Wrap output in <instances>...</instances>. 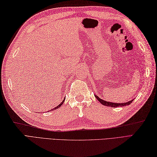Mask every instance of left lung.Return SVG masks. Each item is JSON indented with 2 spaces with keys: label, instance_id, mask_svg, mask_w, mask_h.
Wrapping results in <instances>:
<instances>
[{
  "label": "left lung",
  "instance_id": "1",
  "mask_svg": "<svg viewBox=\"0 0 157 157\" xmlns=\"http://www.w3.org/2000/svg\"><path fill=\"white\" fill-rule=\"evenodd\" d=\"M94 96L102 105H105V106H110V107H117V106H124L129 105L130 104H131V102L134 101V99H133V100L129 101H128L127 102H124V103H114V102H108V101H105L104 100H102V99L99 98L98 96H97V95H94Z\"/></svg>",
  "mask_w": 157,
  "mask_h": 157
}]
</instances>
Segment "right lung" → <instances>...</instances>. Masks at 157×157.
<instances>
[{
  "label": "right lung",
  "mask_w": 157,
  "mask_h": 157,
  "mask_svg": "<svg viewBox=\"0 0 157 157\" xmlns=\"http://www.w3.org/2000/svg\"><path fill=\"white\" fill-rule=\"evenodd\" d=\"M64 100H65V98H64L63 99V101H62V102H61L60 105H59L58 106H56V107H55L54 109H53V110H56V109H59V108L60 107V106H61V105H62L63 104V103H64ZM51 110H52V109H51ZM48 111H49V110H48Z\"/></svg>",
  "instance_id": "right-lung-1"
}]
</instances>
